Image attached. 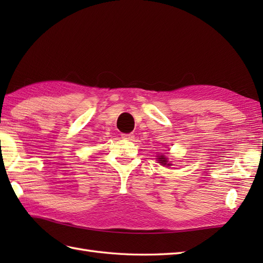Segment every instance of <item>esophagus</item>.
<instances>
[{
	"instance_id": "34e87169",
	"label": "esophagus",
	"mask_w": 263,
	"mask_h": 263,
	"mask_svg": "<svg viewBox=\"0 0 263 263\" xmlns=\"http://www.w3.org/2000/svg\"><path fill=\"white\" fill-rule=\"evenodd\" d=\"M122 138L125 139V140H132V139L135 138V136H133L132 133H123Z\"/></svg>"
}]
</instances>
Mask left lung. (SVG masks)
<instances>
[{
  "mask_svg": "<svg viewBox=\"0 0 263 263\" xmlns=\"http://www.w3.org/2000/svg\"><path fill=\"white\" fill-rule=\"evenodd\" d=\"M158 161H159V163L161 164V165H166V166H172V164L171 163H168V160H167V158L165 157V156L164 155H160V156H158Z\"/></svg>",
  "mask_w": 263,
  "mask_h": 263,
  "instance_id": "obj_1",
  "label": "left lung"
}]
</instances>
